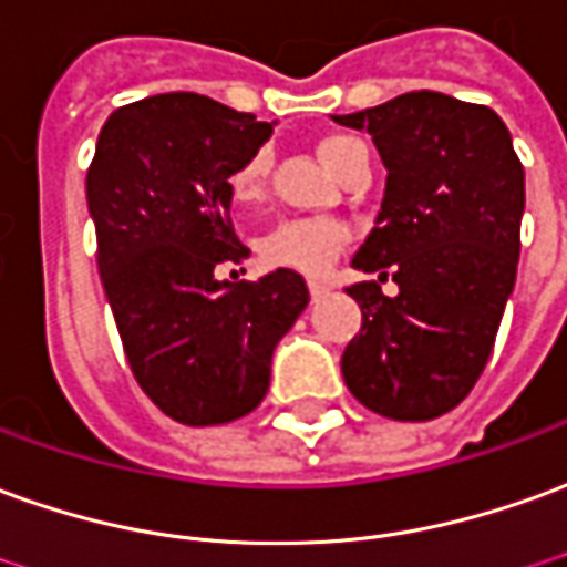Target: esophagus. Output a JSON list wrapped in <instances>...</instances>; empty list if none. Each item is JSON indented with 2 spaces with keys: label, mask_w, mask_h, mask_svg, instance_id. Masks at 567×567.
Segmentation results:
<instances>
[{
  "label": "esophagus",
  "mask_w": 567,
  "mask_h": 567,
  "mask_svg": "<svg viewBox=\"0 0 567 567\" xmlns=\"http://www.w3.org/2000/svg\"><path fill=\"white\" fill-rule=\"evenodd\" d=\"M328 291H331L328 285L319 282V279H310V295H312V300H319V297H324V295H328Z\"/></svg>",
  "instance_id": "34e87169"
}]
</instances>
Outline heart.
Returning a JSON list of instances; mask_svg holds the SVG:
<instances>
[{
  "mask_svg": "<svg viewBox=\"0 0 567 567\" xmlns=\"http://www.w3.org/2000/svg\"><path fill=\"white\" fill-rule=\"evenodd\" d=\"M362 141L350 134H328L319 141V159L338 174L343 162L355 150H362ZM267 174H270V156L267 150H257L227 177L229 202L236 208H251L267 193ZM350 243V229L340 220L328 217H282L272 227L257 236L255 251L264 267H285V270L322 272L334 257Z\"/></svg>",
  "mask_w": 567,
  "mask_h": 567,
  "instance_id": "heart-1",
  "label": "heart"
}]
</instances>
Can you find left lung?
I'll use <instances>...</instances> for the list:
<instances>
[{
	"instance_id": "8db88e82",
	"label": "left lung",
	"mask_w": 567,
	"mask_h": 567,
	"mask_svg": "<svg viewBox=\"0 0 567 567\" xmlns=\"http://www.w3.org/2000/svg\"><path fill=\"white\" fill-rule=\"evenodd\" d=\"M340 125L365 128L386 165V193L352 267L393 275L347 295L362 328L340 368L350 393L393 421H433L485 371L516 282L525 172L504 118L485 104L408 91Z\"/></svg>"
}]
</instances>
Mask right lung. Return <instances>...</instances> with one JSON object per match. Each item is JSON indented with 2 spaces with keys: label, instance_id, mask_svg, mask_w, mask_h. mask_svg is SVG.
Listing matches in <instances>:
<instances>
[{
  "label": "right lung",
  "instance_id": "right-lung-1",
  "mask_svg": "<svg viewBox=\"0 0 567 567\" xmlns=\"http://www.w3.org/2000/svg\"><path fill=\"white\" fill-rule=\"evenodd\" d=\"M193 91L118 106L106 118L85 189L97 267L137 386L184 426L251 414L270 390L276 343L310 303L303 276L217 282L251 255L229 224L227 177L270 137Z\"/></svg>",
  "mask_w": 567,
  "mask_h": 567
}]
</instances>
